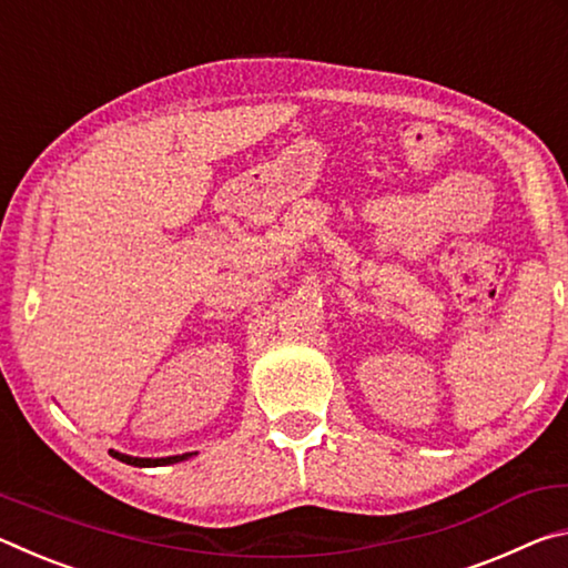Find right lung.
I'll return each mask as SVG.
<instances>
[{
	"label": "right lung",
	"instance_id": "add662e5",
	"mask_svg": "<svg viewBox=\"0 0 568 568\" xmlns=\"http://www.w3.org/2000/svg\"><path fill=\"white\" fill-rule=\"evenodd\" d=\"M112 456L122 460V464H130V466H170V464H180V460L190 458L192 454H182V456H168V458H132V456H124V454H114Z\"/></svg>",
	"mask_w": 568,
	"mask_h": 568
}]
</instances>
